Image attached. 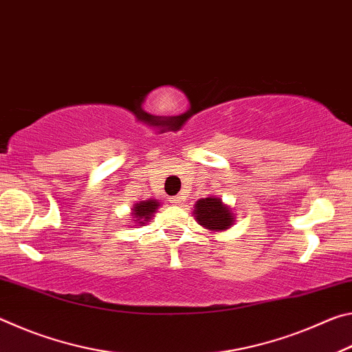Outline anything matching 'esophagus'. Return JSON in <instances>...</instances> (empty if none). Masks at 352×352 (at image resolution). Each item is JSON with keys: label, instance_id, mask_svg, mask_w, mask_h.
I'll list each match as a JSON object with an SVG mask.
<instances>
[{"label": "esophagus", "instance_id": "esophagus-1", "mask_svg": "<svg viewBox=\"0 0 352 352\" xmlns=\"http://www.w3.org/2000/svg\"><path fill=\"white\" fill-rule=\"evenodd\" d=\"M182 201H183V197H180V195H175V197L170 199V204H174V205H180Z\"/></svg>", "mask_w": 352, "mask_h": 352}]
</instances>
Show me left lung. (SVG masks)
Listing matches in <instances>:
<instances>
[{"label":"left lung","mask_w":352,"mask_h":352,"mask_svg":"<svg viewBox=\"0 0 352 352\" xmlns=\"http://www.w3.org/2000/svg\"><path fill=\"white\" fill-rule=\"evenodd\" d=\"M194 217L204 228L217 233L228 230L234 222V214L219 197H206L197 200L194 206Z\"/></svg>","instance_id":"1"}]
</instances>
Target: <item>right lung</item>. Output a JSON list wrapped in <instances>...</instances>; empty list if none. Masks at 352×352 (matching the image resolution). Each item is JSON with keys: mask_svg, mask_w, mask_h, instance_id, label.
<instances>
[{"mask_svg": "<svg viewBox=\"0 0 352 352\" xmlns=\"http://www.w3.org/2000/svg\"><path fill=\"white\" fill-rule=\"evenodd\" d=\"M160 206V201L157 200H144V201H140V204H136L133 206V219L135 222H138L140 225H144L146 222H148V220L152 219L153 212L158 210Z\"/></svg>", "mask_w": 352, "mask_h": 352, "instance_id": "obj_1", "label": "right lung"}]
</instances>
